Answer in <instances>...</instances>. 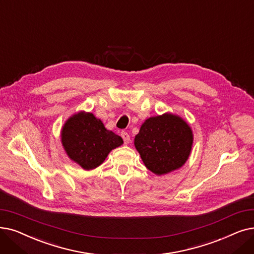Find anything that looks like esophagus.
I'll return each instance as SVG.
<instances>
[{
    "label": "esophagus",
    "mask_w": 254,
    "mask_h": 254,
    "mask_svg": "<svg viewBox=\"0 0 254 254\" xmlns=\"http://www.w3.org/2000/svg\"><path fill=\"white\" fill-rule=\"evenodd\" d=\"M121 137H123L126 144H127V143L129 142V135L127 133V131H123V133H121Z\"/></svg>",
    "instance_id": "1"
}]
</instances>
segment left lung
Here are the masks:
<instances>
[{"label":"left lung","instance_id":"1","mask_svg":"<svg viewBox=\"0 0 254 254\" xmlns=\"http://www.w3.org/2000/svg\"><path fill=\"white\" fill-rule=\"evenodd\" d=\"M134 144L146 168L162 175L181 168L188 160L193 134L182 117L165 113L144 121Z\"/></svg>","mask_w":254,"mask_h":254}]
</instances>
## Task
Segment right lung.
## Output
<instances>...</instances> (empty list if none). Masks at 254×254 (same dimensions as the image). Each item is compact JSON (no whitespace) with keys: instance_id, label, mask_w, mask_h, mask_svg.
<instances>
[{"instance_id":"right-lung-1","label":"right lung","mask_w":254,"mask_h":254,"mask_svg":"<svg viewBox=\"0 0 254 254\" xmlns=\"http://www.w3.org/2000/svg\"><path fill=\"white\" fill-rule=\"evenodd\" d=\"M61 141L70 160L85 170L100 166L110 151L124 143L123 138L105 127L101 119L84 111L66 120Z\"/></svg>"}]
</instances>
